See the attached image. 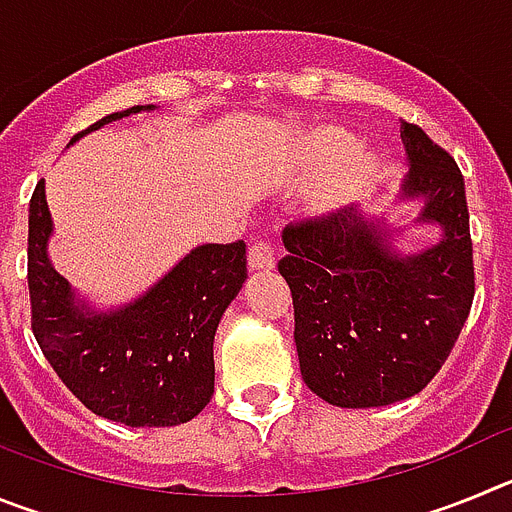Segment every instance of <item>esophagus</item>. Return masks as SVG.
Wrapping results in <instances>:
<instances>
[{
  "instance_id": "34e87169",
  "label": "esophagus",
  "mask_w": 512,
  "mask_h": 512,
  "mask_svg": "<svg viewBox=\"0 0 512 512\" xmlns=\"http://www.w3.org/2000/svg\"><path fill=\"white\" fill-rule=\"evenodd\" d=\"M248 266L253 271H269L274 269V251H271L269 243L256 241L248 248Z\"/></svg>"
}]
</instances>
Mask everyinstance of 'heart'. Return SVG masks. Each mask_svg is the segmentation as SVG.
I'll list each match as a JSON object with an SVG mask.
<instances>
[{
    "mask_svg": "<svg viewBox=\"0 0 512 512\" xmlns=\"http://www.w3.org/2000/svg\"><path fill=\"white\" fill-rule=\"evenodd\" d=\"M305 166L323 182L312 192L310 207L315 212H333L354 202L374 179L377 158L356 148V140L341 128H320L307 138Z\"/></svg>",
    "mask_w": 512,
    "mask_h": 512,
    "instance_id": "heart-1",
    "label": "heart"
}]
</instances>
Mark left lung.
Returning <instances> with one entry per match:
<instances>
[{
  "instance_id": "obj_1",
  "label": "left lung",
  "mask_w": 512,
  "mask_h": 512,
  "mask_svg": "<svg viewBox=\"0 0 512 512\" xmlns=\"http://www.w3.org/2000/svg\"><path fill=\"white\" fill-rule=\"evenodd\" d=\"M408 174L397 202H420L418 225L441 238L395 248L384 217L359 207L284 228L279 274L295 305L305 384L336 408H382L418 395L449 359L474 300L464 176L418 125L402 122Z\"/></svg>"
}]
</instances>
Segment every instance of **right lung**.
I'll use <instances>...</instances> for the list:
<instances>
[{
  "label": "right lung",
  "mask_w": 512,
  "mask_h": 512,
  "mask_svg": "<svg viewBox=\"0 0 512 512\" xmlns=\"http://www.w3.org/2000/svg\"><path fill=\"white\" fill-rule=\"evenodd\" d=\"M156 110L138 104L92 128ZM27 287L33 333L61 382L94 415L130 428H164L200 415L215 392L212 343L246 282V243H205L128 305L94 310L48 256L53 220L38 182L27 217Z\"/></svg>",
  "instance_id": "add662e5"
}]
</instances>
